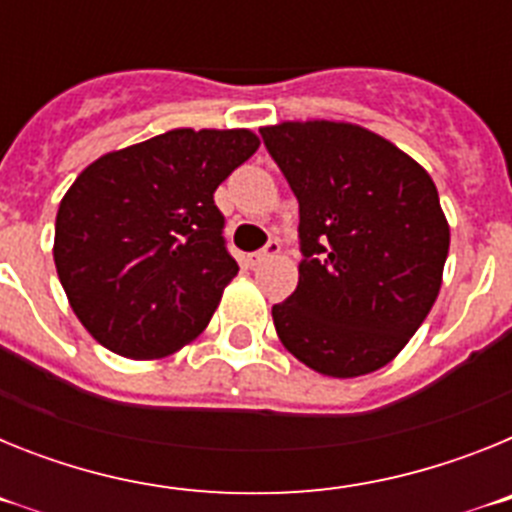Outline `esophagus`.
<instances>
[{"instance_id": "esophagus-1", "label": "esophagus", "mask_w": 512, "mask_h": 512, "mask_svg": "<svg viewBox=\"0 0 512 512\" xmlns=\"http://www.w3.org/2000/svg\"><path fill=\"white\" fill-rule=\"evenodd\" d=\"M279 251H282V243H279L277 238H271V241L266 243V246L261 248V251H256V253H248V256H246V261H248V266H259V264H264L266 259H271V256H277Z\"/></svg>"}]
</instances>
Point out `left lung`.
Segmentation results:
<instances>
[{
    "label": "left lung",
    "mask_w": 512,
    "mask_h": 512,
    "mask_svg": "<svg viewBox=\"0 0 512 512\" xmlns=\"http://www.w3.org/2000/svg\"><path fill=\"white\" fill-rule=\"evenodd\" d=\"M261 138L300 202V282L271 307L279 341L325 377L377 372L441 289L449 223L436 184L351 122H282Z\"/></svg>",
    "instance_id": "8db88e82"
}]
</instances>
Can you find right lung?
<instances>
[{"mask_svg": "<svg viewBox=\"0 0 512 512\" xmlns=\"http://www.w3.org/2000/svg\"><path fill=\"white\" fill-rule=\"evenodd\" d=\"M256 148L251 130L176 128L76 176L58 207L53 261L94 341L161 359L207 328L238 274L212 194Z\"/></svg>", "mask_w": 512, "mask_h": 512, "instance_id": "right-lung-1", "label": "right lung"}]
</instances>
